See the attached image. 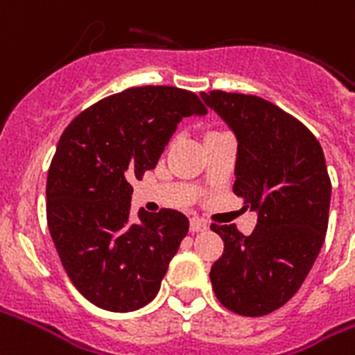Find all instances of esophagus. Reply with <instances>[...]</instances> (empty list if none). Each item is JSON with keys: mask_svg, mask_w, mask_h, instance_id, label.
I'll use <instances>...</instances> for the list:
<instances>
[{"mask_svg": "<svg viewBox=\"0 0 355 355\" xmlns=\"http://www.w3.org/2000/svg\"><path fill=\"white\" fill-rule=\"evenodd\" d=\"M208 229V223L201 218H191L189 220V231L191 232H202Z\"/></svg>", "mask_w": 355, "mask_h": 355, "instance_id": "obj_1", "label": "esophagus"}]
</instances>
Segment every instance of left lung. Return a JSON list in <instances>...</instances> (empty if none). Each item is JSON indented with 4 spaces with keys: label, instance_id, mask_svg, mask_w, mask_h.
Here are the masks:
<instances>
[{
    "label": "left lung",
    "instance_id": "8db88e82",
    "mask_svg": "<svg viewBox=\"0 0 355 355\" xmlns=\"http://www.w3.org/2000/svg\"><path fill=\"white\" fill-rule=\"evenodd\" d=\"M201 96L236 135L232 191L259 214L250 236L210 225L225 245L210 268L212 288L232 313L264 316L296 294L320 253L331 199L326 159L311 130L272 102L225 91Z\"/></svg>",
    "mask_w": 355,
    "mask_h": 355
}]
</instances>
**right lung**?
I'll return each mask as SVG.
<instances>
[{
  "label": "right lung",
  "mask_w": 355,
  "mask_h": 355,
  "mask_svg": "<svg viewBox=\"0 0 355 355\" xmlns=\"http://www.w3.org/2000/svg\"><path fill=\"white\" fill-rule=\"evenodd\" d=\"M191 91L130 87L89 105L64 128L46 182V220L61 264L83 297L128 313L153 302L188 234L182 212L130 218L132 178L154 169L184 117L205 115Z\"/></svg>",
  "instance_id": "1"
}]
</instances>
